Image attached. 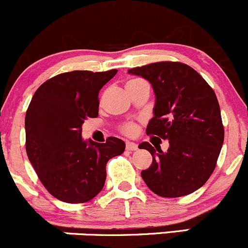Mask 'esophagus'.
<instances>
[{
  "label": "esophagus",
  "mask_w": 248,
  "mask_h": 248,
  "mask_svg": "<svg viewBox=\"0 0 248 248\" xmlns=\"http://www.w3.org/2000/svg\"><path fill=\"white\" fill-rule=\"evenodd\" d=\"M126 149L127 151H136L137 144L134 142H126Z\"/></svg>",
  "instance_id": "34e87169"
}]
</instances>
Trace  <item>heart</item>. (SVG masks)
Listing matches in <instances>:
<instances>
[{
	"instance_id": "b5f03b06",
	"label": "heart",
	"mask_w": 248,
	"mask_h": 248,
	"mask_svg": "<svg viewBox=\"0 0 248 248\" xmlns=\"http://www.w3.org/2000/svg\"><path fill=\"white\" fill-rule=\"evenodd\" d=\"M137 80H140V79H130L129 82L126 83V85L132 84V83L137 82ZM121 130H122V132H124L125 135H129V136H131V135L136 134V131H137V125L135 124L134 122H129V123H125V124L122 125Z\"/></svg>"
}]
</instances>
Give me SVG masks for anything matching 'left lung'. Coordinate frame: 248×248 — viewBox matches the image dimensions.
I'll use <instances>...</instances> for the list:
<instances>
[{"label":"left lung","instance_id":"1","mask_svg":"<svg viewBox=\"0 0 248 248\" xmlns=\"http://www.w3.org/2000/svg\"><path fill=\"white\" fill-rule=\"evenodd\" d=\"M129 73L146 78L155 94L147 135L170 143L165 153L148 142L139 146L153 156L152 165L141 172L144 183L163 198L192 194L212 175L224 141L215 92L194 68L178 61L153 62Z\"/></svg>","mask_w":248,"mask_h":248}]
</instances>
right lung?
I'll return each mask as SVG.
<instances>
[{"instance_id":"1","label":"right lung","mask_w":248,"mask_h":248,"mask_svg":"<svg viewBox=\"0 0 248 248\" xmlns=\"http://www.w3.org/2000/svg\"><path fill=\"white\" fill-rule=\"evenodd\" d=\"M117 72L60 73L46 80L29 105V160L44 188L61 202L82 204L96 197L105 186L107 161L124 152L117 137L105 143L82 140L85 119L99 116V92Z\"/></svg>"}]
</instances>
